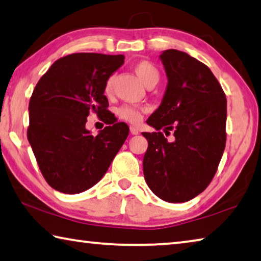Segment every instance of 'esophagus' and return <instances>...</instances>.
<instances>
[{
	"instance_id": "34e87169",
	"label": "esophagus",
	"mask_w": 261,
	"mask_h": 261,
	"mask_svg": "<svg viewBox=\"0 0 261 261\" xmlns=\"http://www.w3.org/2000/svg\"><path fill=\"white\" fill-rule=\"evenodd\" d=\"M130 132H131V135H139L138 129L135 126H130Z\"/></svg>"
}]
</instances>
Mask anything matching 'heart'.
<instances>
[{
	"label": "heart",
	"instance_id": "obj_1",
	"mask_svg": "<svg viewBox=\"0 0 261 261\" xmlns=\"http://www.w3.org/2000/svg\"><path fill=\"white\" fill-rule=\"evenodd\" d=\"M134 70L137 76L140 79V82L144 84L145 86L155 85L160 79V72H159L158 68L153 63L148 61H139L134 65ZM113 82L114 77L110 76L105 84V94L109 95L112 93L113 90ZM143 109L138 107H134V106H122V107L116 110L117 116L122 118L132 124H138L143 118Z\"/></svg>",
	"mask_w": 261,
	"mask_h": 261
}]
</instances>
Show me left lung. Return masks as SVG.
<instances>
[{"label": "left lung", "mask_w": 261, "mask_h": 261, "mask_svg": "<svg viewBox=\"0 0 261 261\" xmlns=\"http://www.w3.org/2000/svg\"><path fill=\"white\" fill-rule=\"evenodd\" d=\"M168 79L159 108L146 123L158 132H143L145 180L168 202L191 200L208 187L226 147L227 99L204 63L184 51L167 49L159 56ZM173 130L168 142L161 133Z\"/></svg>", "instance_id": "1"}]
</instances>
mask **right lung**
Masks as SVG:
<instances>
[{"instance_id":"add662e5","label":"right lung","mask_w":261,"mask_h":261,"mask_svg":"<svg viewBox=\"0 0 261 261\" xmlns=\"http://www.w3.org/2000/svg\"><path fill=\"white\" fill-rule=\"evenodd\" d=\"M123 55L78 53L57 60L31 96L28 139L43 177L57 191L76 194L103 177L129 126L108 112L106 81ZM93 111L109 124L93 136L85 127Z\"/></svg>"}]
</instances>
